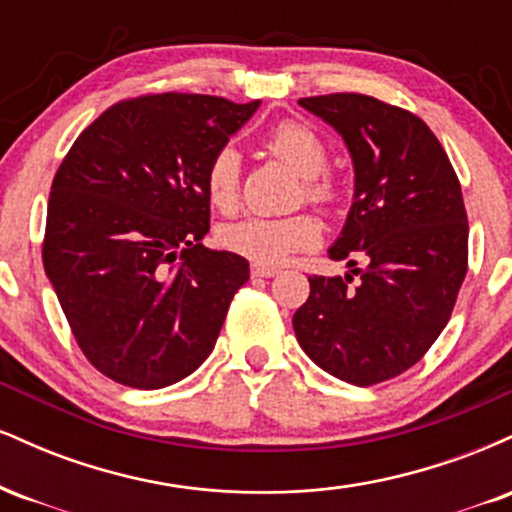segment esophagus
Here are the masks:
<instances>
[{
	"mask_svg": "<svg viewBox=\"0 0 512 512\" xmlns=\"http://www.w3.org/2000/svg\"><path fill=\"white\" fill-rule=\"evenodd\" d=\"M250 274H252V279H269V276L279 274V269L267 267V264H252Z\"/></svg>",
	"mask_w": 512,
	"mask_h": 512,
	"instance_id": "1",
	"label": "esophagus"
}]
</instances>
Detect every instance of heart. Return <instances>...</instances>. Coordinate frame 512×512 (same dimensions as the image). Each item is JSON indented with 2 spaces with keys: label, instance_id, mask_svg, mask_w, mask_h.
Segmentation results:
<instances>
[{
  "label": "heart",
  "instance_id": "1",
  "mask_svg": "<svg viewBox=\"0 0 512 512\" xmlns=\"http://www.w3.org/2000/svg\"><path fill=\"white\" fill-rule=\"evenodd\" d=\"M267 149L301 175L298 199H308L322 209H330L339 199V187L325 173L327 146L308 125L296 120H281L264 139ZM240 180L243 166L233 146H221L209 158L204 170V187L209 202L221 214H236L240 207ZM320 221L308 211L289 216H250V219L226 223L219 228V243L228 252L245 257L255 264H281L296 252L310 250L320 243Z\"/></svg>",
  "mask_w": 512,
  "mask_h": 512
}]
</instances>
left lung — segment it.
Instances as JSON below:
<instances>
[{"instance_id":"obj_1","label":"left lung","mask_w":512,"mask_h":512,"mask_svg":"<svg viewBox=\"0 0 512 512\" xmlns=\"http://www.w3.org/2000/svg\"><path fill=\"white\" fill-rule=\"evenodd\" d=\"M298 103L344 137L356 192L330 248L332 260L354 269L308 276L310 296L293 330L334 378L385 383L424 358L455 308L469 255L460 180L436 134L409 110L363 93Z\"/></svg>"}]
</instances>
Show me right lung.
Masks as SVG:
<instances>
[{
  "instance_id": "add662e5",
  "label": "right lung",
  "mask_w": 512,
  "mask_h": 512,
  "mask_svg": "<svg viewBox=\"0 0 512 512\" xmlns=\"http://www.w3.org/2000/svg\"><path fill=\"white\" fill-rule=\"evenodd\" d=\"M202 93L110 105L52 180L43 264L72 334L115 383L158 390L214 349L250 264L209 250L204 170L255 113Z\"/></svg>"
}]
</instances>
